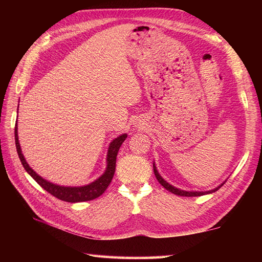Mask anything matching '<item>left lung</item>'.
Instances as JSON below:
<instances>
[{
	"label": "left lung",
	"instance_id": "1",
	"mask_svg": "<svg viewBox=\"0 0 262 262\" xmlns=\"http://www.w3.org/2000/svg\"><path fill=\"white\" fill-rule=\"evenodd\" d=\"M153 170H154V174H155V177H157L158 181L166 189V190H169L170 192L174 193V194H178V196H182V197H197V196H203V194H207V193L215 192L216 190H219V189L224 185V182H223L220 187H217V188L213 189V190H209V191H185V190H180V189H178V188H176V187H173V186L169 185V183L166 182V181L163 179V178L159 174V172H158V170H157V166H155V164H153Z\"/></svg>",
	"mask_w": 262,
	"mask_h": 262
}]
</instances>
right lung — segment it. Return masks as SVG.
I'll list each match as a JSON object with an SVG mask.
<instances>
[{
    "mask_svg": "<svg viewBox=\"0 0 262 262\" xmlns=\"http://www.w3.org/2000/svg\"><path fill=\"white\" fill-rule=\"evenodd\" d=\"M126 137H127L126 134H122L110 143L108 155H107V169H105V172L99 178V179L90 183V185H86L83 187H62V186L54 185V183L42 179V178L40 176H38L36 172L30 168L29 164L26 162L24 154L21 152V147L18 140V127H16V124L14 127V140H15L16 152H18L21 164L24 165L26 171L36 180L38 185L45 189L46 191L53 194L54 197H56L60 200H63V202H68V203L88 202V200H93L98 198L99 196H101V194L105 191V189H107L108 186L110 185L111 180H113L115 170H116L117 154H118L121 144L124 143Z\"/></svg>",
    "mask_w": 262,
    "mask_h": 262,
    "instance_id": "right-lung-1",
    "label": "right lung"
}]
</instances>
